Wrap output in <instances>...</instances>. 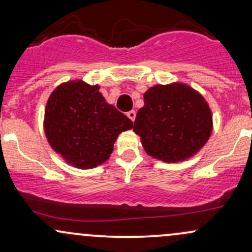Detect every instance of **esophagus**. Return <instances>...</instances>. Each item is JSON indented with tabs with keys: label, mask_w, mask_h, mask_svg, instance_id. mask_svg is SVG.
<instances>
[{
	"label": "esophagus",
	"mask_w": 252,
	"mask_h": 252,
	"mask_svg": "<svg viewBox=\"0 0 252 252\" xmlns=\"http://www.w3.org/2000/svg\"><path fill=\"white\" fill-rule=\"evenodd\" d=\"M126 116H128L130 120H131L132 122H134L135 118H136V111H135V110H131V111L126 112Z\"/></svg>",
	"instance_id": "1"
}]
</instances>
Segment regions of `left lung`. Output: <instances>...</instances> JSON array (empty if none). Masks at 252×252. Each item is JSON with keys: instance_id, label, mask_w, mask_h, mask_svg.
Returning a JSON list of instances; mask_svg holds the SVG:
<instances>
[{"instance_id": "8db88e82", "label": "left lung", "mask_w": 252, "mask_h": 252, "mask_svg": "<svg viewBox=\"0 0 252 252\" xmlns=\"http://www.w3.org/2000/svg\"><path fill=\"white\" fill-rule=\"evenodd\" d=\"M134 131L152 158L174 163L192 158L209 141L213 129L209 103L187 84L155 85L143 94Z\"/></svg>"}]
</instances>
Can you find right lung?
I'll list each match as a JSON object with an SVG mask.
<instances>
[{
    "instance_id": "1",
    "label": "right lung",
    "mask_w": 252,
    "mask_h": 252,
    "mask_svg": "<svg viewBox=\"0 0 252 252\" xmlns=\"http://www.w3.org/2000/svg\"><path fill=\"white\" fill-rule=\"evenodd\" d=\"M131 128V121L106 103L99 86L83 80L60 84L46 104L43 129L48 143L79 169L105 162L118 135Z\"/></svg>"
}]
</instances>
